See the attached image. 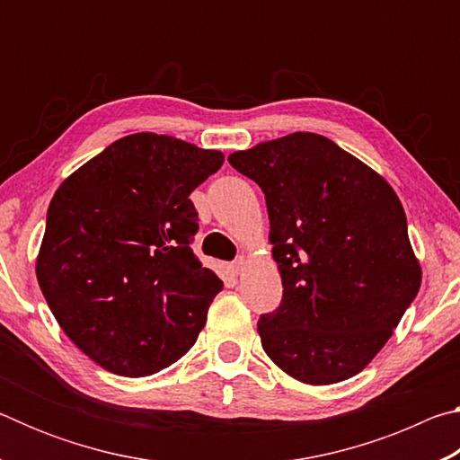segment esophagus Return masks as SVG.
<instances>
[{
  "instance_id": "1",
  "label": "esophagus",
  "mask_w": 460,
  "mask_h": 460,
  "mask_svg": "<svg viewBox=\"0 0 460 460\" xmlns=\"http://www.w3.org/2000/svg\"><path fill=\"white\" fill-rule=\"evenodd\" d=\"M243 268H245V260L243 258H237L235 261L231 263V270H233V274H235V276H239L241 271H243Z\"/></svg>"
}]
</instances>
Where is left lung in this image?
<instances>
[{
	"instance_id": "left-lung-1",
	"label": "left lung",
	"mask_w": 460,
	"mask_h": 460,
	"mask_svg": "<svg viewBox=\"0 0 460 460\" xmlns=\"http://www.w3.org/2000/svg\"><path fill=\"white\" fill-rule=\"evenodd\" d=\"M266 194L282 302L261 314L268 357L310 385L367 367L420 290L422 270L392 186L329 137L296 134L229 155Z\"/></svg>"
}]
</instances>
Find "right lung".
Listing matches in <instances>:
<instances>
[{
	"instance_id": "obj_1",
	"label": "right lung",
	"mask_w": 460,
	"mask_h": 460,
	"mask_svg": "<svg viewBox=\"0 0 460 460\" xmlns=\"http://www.w3.org/2000/svg\"><path fill=\"white\" fill-rule=\"evenodd\" d=\"M223 160L142 131L54 192L36 278L60 329L103 369L152 376L197 341L223 282L192 253L199 213L189 197Z\"/></svg>"
}]
</instances>
